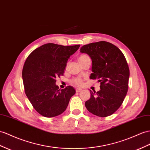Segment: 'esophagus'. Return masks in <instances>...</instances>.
<instances>
[{
    "instance_id": "esophagus-1",
    "label": "esophagus",
    "mask_w": 150,
    "mask_h": 150,
    "mask_svg": "<svg viewBox=\"0 0 150 150\" xmlns=\"http://www.w3.org/2000/svg\"><path fill=\"white\" fill-rule=\"evenodd\" d=\"M82 89H80V88H76V89H75L76 91V93H80V91H82Z\"/></svg>"
}]
</instances>
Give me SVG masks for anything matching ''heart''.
I'll use <instances>...</instances> for the list:
<instances>
[{
  "instance_id": "b5f03b06",
  "label": "heart",
  "mask_w": 150,
  "mask_h": 150,
  "mask_svg": "<svg viewBox=\"0 0 150 150\" xmlns=\"http://www.w3.org/2000/svg\"><path fill=\"white\" fill-rule=\"evenodd\" d=\"M88 56L86 54H82L80 55L79 57V62L80 63L81 61H82L84 59H86V57H87ZM83 79H81V78H79V77H76V78H74L71 80L70 82L73 84H74V85L75 86H82L83 84Z\"/></svg>"
}]
</instances>
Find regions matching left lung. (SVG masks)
Segmentation results:
<instances>
[{"mask_svg":"<svg viewBox=\"0 0 150 150\" xmlns=\"http://www.w3.org/2000/svg\"><path fill=\"white\" fill-rule=\"evenodd\" d=\"M80 52L92 59L91 79L100 82L101 90L91 91V98L85 103L89 112L105 117L120 108L128 91L129 68L124 54L117 46L105 41L84 45Z\"/></svg>","mask_w":150,"mask_h":150,"instance_id":"8db88e82","label":"left lung"}]
</instances>
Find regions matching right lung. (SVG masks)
<instances>
[{
  "mask_svg": "<svg viewBox=\"0 0 150 150\" xmlns=\"http://www.w3.org/2000/svg\"><path fill=\"white\" fill-rule=\"evenodd\" d=\"M80 45L45 44L31 52L22 71L25 94L37 112L45 117L63 113L75 94L71 86L59 89L56 78L63 75L68 59Z\"/></svg>",
  "mask_w": 150,
  "mask_h": 150,
  "instance_id": "1",
  "label": "right lung"
}]
</instances>
